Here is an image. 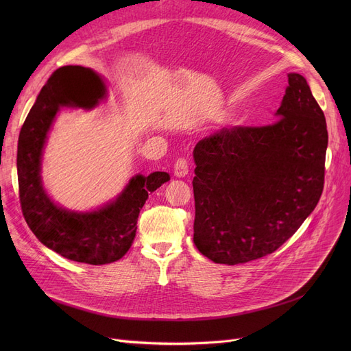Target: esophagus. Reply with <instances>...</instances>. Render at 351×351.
Returning a JSON list of instances; mask_svg holds the SVG:
<instances>
[{
	"label": "esophagus",
	"instance_id": "obj_1",
	"mask_svg": "<svg viewBox=\"0 0 351 351\" xmlns=\"http://www.w3.org/2000/svg\"><path fill=\"white\" fill-rule=\"evenodd\" d=\"M173 172H175V176H178V178L186 176L188 172H189V162H188L185 158H179V159L175 162Z\"/></svg>",
	"mask_w": 351,
	"mask_h": 351
}]
</instances>
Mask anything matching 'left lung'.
I'll use <instances>...</instances> for the list:
<instances>
[{"label": "left lung", "mask_w": 351, "mask_h": 351, "mask_svg": "<svg viewBox=\"0 0 351 351\" xmlns=\"http://www.w3.org/2000/svg\"><path fill=\"white\" fill-rule=\"evenodd\" d=\"M287 78L273 123L223 128L195 146L193 243L215 263L278 250L320 200L326 118L307 81Z\"/></svg>", "instance_id": "8db88e82"}]
</instances>
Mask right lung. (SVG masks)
Here are the masks:
<instances>
[{"instance_id": "add662e5", "label": "right lung", "mask_w": 351, "mask_h": 351, "mask_svg": "<svg viewBox=\"0 0 351 351\" xmlns=\"http://www.w3.org/2000/svg\"><path fill=\"white\" fill-rule=\"evenodd\" d=\"M102 97L104 86L94 71L84 66L53 71L25 118L16 151L20 204L32 233L65 259L95 266L117 262L131 249L147 193L171 179L166 172L138 175L114 204L92 213H72L52 204L40 176L51 123L60 106L90 108Z\"/></svg>"}]
</instances>
